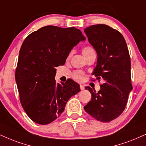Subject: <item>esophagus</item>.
<instances>
[{
    "instance_id": "obj_1",
    "label": "esophagus",
    "mask_w": 146,
    "mask_h": 146,
    "mask_svg": "<svg viewBox=\"0 0 146 146\" xmlns=\"http://www.w3.org/2000/svg\"><path fill=\"white\" fill-rule=\"evenodd\" d=\"M80 89H81V90H84V86L82 85V84H80Z\"/></svg>"
}]
</instances>
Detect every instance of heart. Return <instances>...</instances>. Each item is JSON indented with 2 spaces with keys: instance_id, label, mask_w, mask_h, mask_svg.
<instances>
[{
  "instance_id": "b5f03b06",
  "label": "heart",
  "mask_w": 146,
  "mask_h": 146,
  "mask_svg": "<svg viewBox=\"0 0 146 146\" xmlns=\"http://www.w3.org/2000/svg\"><path fill=\"white\" fill-rule=\"evenodd\" d=\"M82 52H83L84 56H85L86 58H87L88 56H90L91 54L94 53L95 52H94V50L92 48V47L86 46V47H84L83 49H82ZM71 54H72V52H71V53L68 54V58H69L71 57ZM72 76H73V78L75 80L78 81V82H81V81L84 80V73L80 71H75L74 73H73V75H72Z\"/></svg>"
}]
</instances>
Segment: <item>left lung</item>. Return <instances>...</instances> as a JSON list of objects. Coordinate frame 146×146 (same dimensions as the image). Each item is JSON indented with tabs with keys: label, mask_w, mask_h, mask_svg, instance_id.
Listing matches in <instances>:
<instances>
[{
	"label": "left lung",
	"mask_w": 146,
	"mask_h": 146,
	"mask_svg": "<svg viewBox=\"0 0 146 146\" xmlns=\"http://www.w3.org/2000/svg\"><path fill=\"white\" fill-rule=\"evenodd\" d=\"M84 31L97 54L92 75L104 82L99 92L85 88L92 98L84 108L96 120L108 122L123 112L133 89L129 50L122 34L108 25H92Z\"/></svg>",
	"instance_id": "1"
}]
</instances>
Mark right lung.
Here are the masks:
<instances>
[{"instance_id": "add662e5", "label": "right lung", "mask_w": 146, "mask_h": 146, "mask_svg": "<svg viewBox=\"0 0 146 146\" xmlns=\"http://www.w3.org/2000/svg\"><path fill=\"white\" fill-rule=\"evenodd\" d=\"M86 37L75 27L46 26L23 42L15 70L22 108L33 122L50 124L64 111L72 96L80 91L73 80L56 83V67L65 63L73 47Z\"/></svg>"}]
</instances>
